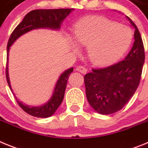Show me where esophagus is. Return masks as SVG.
Here are the masks:
<instances>
[{"mask_svg": "<svg viewBox=\"0 0 148 148\" xmlns=\"http://www.w3.org/2000/svg\"><path fill=\"white\" fill-rule=\"evenodd\" d=\"M75 70H77V71H78V72H80V73H83V74H85L86 73H87V69H86L85 67H84V66H77L76 68H75Z\"/></svg>", "mask_w": 148, "mask_h": 148, "instance_id": "obj_1", "label": "esophagus"}]
</instances>
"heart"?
<instances>
[{
    "instance_id": "b5f03b06",
    "label": "heart",
    "mask_w": 148,
    "mask_h": 148,
    "mask_svg": "<svg viewBox=\"0 0 148 148\" xmlns=\"http://www.w3.org/2000/svg\"><path fill=\"white\" fill-rule=\"evenodd\" d=\"M74 38L66 35L73 52L87 47L89 59L95 65H108L119 59L127 52L133 40L130 29L102 17L87 16L75 25Z\"/></svg>"
}]
</instances>
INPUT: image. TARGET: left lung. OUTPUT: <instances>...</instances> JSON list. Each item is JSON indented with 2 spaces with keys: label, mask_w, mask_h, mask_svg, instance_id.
Here are the masks:
<instances>
[{
  "label": "left lung",
  "mask_w": 148,
  "mask_h": 148,
  "mask_svg": "<svg viewBox=\"0 0 148 148\" xmlns=\"http://www.w3.org/2000/svg\"><path fill=\"white\" fill-rule=\"evenodd\" d=\"M135 29L134 43L123 61L108 67L92 69L84 75L86 95L89 104L99 114L109 115L120 110L135 93L140 82L145 63V50L140 32Z\"/></svg>",
  "instance_id": "obj_1"
}]
</instances>
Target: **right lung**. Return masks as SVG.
Segmentation results:
<instances>
[{
	"instance_id": "right-lung-1",
	"label": "right lung",
	"mask_w": 148,
	"mask_h": 148,
	"mask_svg": "<svg viewBox=\"0 0 148 148\" xmlns=\"http://www.w3.org/2000/svg\"><path fill=\"white\" fill-rule=\"evenodd\" d=\"M73 11V9H58V10H35L29 12L25 15L23 21L21 22L11 34L7 44V63H6V77L10 90L18 101L21 108L26 113L38 118H48L55 113L60 104L62 102L64 96L65 90L69 76L73 71V67L65 70L60 75L56 82L52 96L47 102L40 106H29L19 101L13 92L9 77V53L10 47L15 40L21 35L27 33L33 29H49L52 30H59L61 23L65 18Z\"/></svg>"
}]
</instances>
